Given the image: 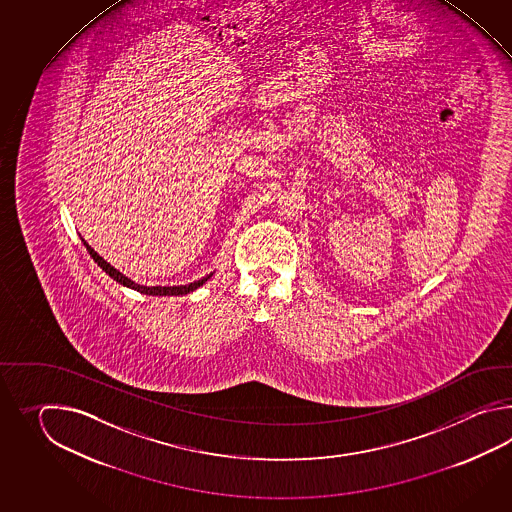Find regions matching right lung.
<instances>
[{
    "instance_id": "right-lung-1",
    "label": "right lung",
    "mask_w": 512,
    "mask_h": 512,
    "mask_svg": "<svg viewBox=\"0 0 512 512\" xmlns=\"http://www.w3.org/2000/svg\"><path fill=\"white\" fill-rule=\"evenodd\" d=\"M82 243H84V247H86L87 252H89V256L95 260L98 267L102 269V271L109 274L115 282H119L120 285H124V287H128V289H133V291H137V293L148 294V296H183V294L192 293V291H196L199 289L203 283H207L212 276H214V272H210L207 276H203L201 280H196V282L186 283V285H142V283L133 282L131 278H128L126 274H122V272L117 271L111 263L104 260L98 252L93 251L91 249V245L87 243L84 238H80Z\"/></svg>"
}]
</instances>
